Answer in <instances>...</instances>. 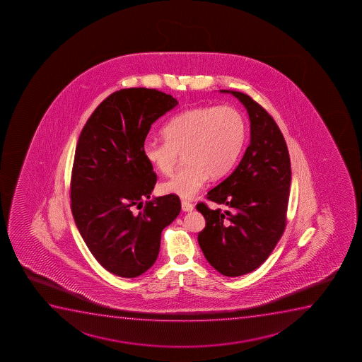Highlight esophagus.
<instances>
[{"instance_id":"esophagus-1","label":"esophagus","mask_w":362,"mask_h":362,"mask_svg":"<svg viewBox=\"0 0 362 362\" xmlns=\"http://www.w3.org/2000/svg\"><path fill=\"white\" fill-rule=\"evenodd\" d=\"M182 209H183L184 212H190L194 209V204L192 202H189L187 200H182Z\"/></svg>"}]
</instances>
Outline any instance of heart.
I'll return each instance as SVG.
<instances>
[{
    "label": "heart",
    "mask_w": 362,
    "mask_h": 362,
    "mask_svg": "<svg viewBox=\"0 0 362 362\" xmlns=\"http://www.w3.org/2000/svg\"><path fill=\"white\" fill-rule=\"evenodd\" d=\"M165 141L148 139L143 156L153 170L170 175L184 153L185 166L162 183L165 194L192 197L206 179L221 178L234 166L246 139V122L235 107H192L162 127Z\"/></svg>",
    "instance_id": "obj_1"
}]
</instances>
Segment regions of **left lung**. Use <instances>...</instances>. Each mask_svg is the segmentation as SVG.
Segmentation results:
<instances>
[{"label":"left lung","instance_id":"8db88e82","mask_svg":"<svg viewBox=\"0 0 362 362\" xmlns=\"http://www.w3.org/2000/svg\"><path fill=\"white\" fill-rule=\"evenodd\" d=\"M251 121V141L238 167L207 192L226 209H196L206 219L197 240L206 259L221 275L241 276L268 259L286 228L291 161L285 138L268 111L236 90Z\"/></svg>","mask_w":362,"mask_h":362}]
</instances>
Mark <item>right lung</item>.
Wrapping results in <instances>:
<instances>
[{"label":"right lung","mask_w":362,"mask_h":362,"mask_svg":"<svg viewBox=\"0 0 362 362\" xmlns=\"http://www.w3.org/2000/svg\"><path fill=\"white\" fill-rule=\"evenodd\" d=\"M178 105L170 94L126 88L93 111L77 141L71 212L94 258L116 276H139L158 259L162 230L180 212L177 195L150 199L158 177L143 156L151 124Z\"/></svg>","instance_id":"obj_1"}]
</instances>
